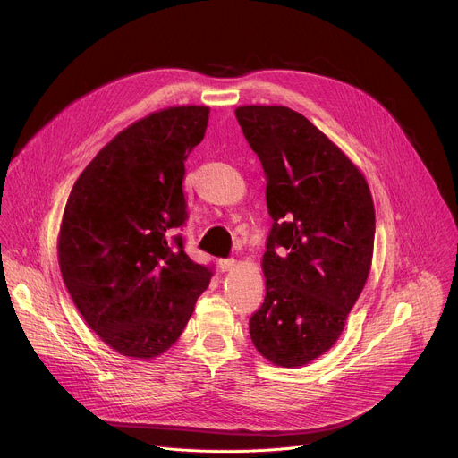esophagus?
I'll use <instances>...</instances> for the list:
<instances>
[{
	"label": "esophagus",
	"instance_id": "1",
	"mask_svg": "<svg viewBox=\"0 0 458 458\" xmlns=\"http://www.w3.org/2000/svg\"><path fill=\"white\" fill-rule=\"evenodd\" d=\"M233 267H235V259H233V258H223V259H219V269H221L223 273L232 271Z\"/></svg>",
	"mask_w": 458,
	"mask_h": 458
}]
</instances>
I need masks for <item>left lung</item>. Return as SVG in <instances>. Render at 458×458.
Segmentation results:
<instances>
[{
	"mask_svg": "<svg viewBox=\"0 0 458 458\" xmlns=\"http://www.w3.org/2000/svg\"><path fill=\"white\" fill-rule=\"evenodd\" d=\"M237 123L258 156L273 226L263 254L266 299L249 321L273 364L304 366L327 352L364 290L375 208L362 173L306 116L243 106Z\"/></svg>",
	"mask_w": 458,
	"mask_h": 458,
	"instance_id": "1",
	"label": "left lung"
}]
</instances>
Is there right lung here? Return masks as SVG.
Segmentation results:
<instances>
[{"label": "right lung", "mask_w": 458, "mask_h": 458, "mask_svg": "<svg viewBox=\"0 0 458 458\" xmlns=\"http://www.w3.org/2000/svg\"><path fill=\"white\" fill-rule=\"evenodd\" d=\"M209 109L168 107L120 131L70 191L59 232L66 290L87 325L124 356L152 358L183 332L213 266L192 261L185 161Z\"/></svg>", "instance_id": "right-lung-1"}]
</instances>
